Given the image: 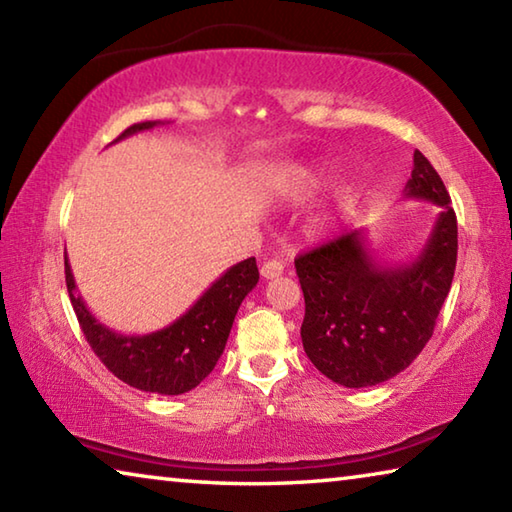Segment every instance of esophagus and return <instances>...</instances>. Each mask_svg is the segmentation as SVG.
Segmentation results:
<instances>
[{
    "instance_id": "esophagus-1",
    "label": "esophagus",
    "mask_w": 512,
    "mask_h": 512,
    "mask_svg": "<svg viewBox=\"0 0 512 512\" xmlns=\"http://www.w3.org/2000/svg\"><path fill=\"white\" fill-rule=\"evenodd\" d=\"M259 273H262L264 280H273V277H280L284 273V264L277 262V259H268V262H264L262 268H259Z\"/></svg>"
}]
</instances>
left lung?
I'll return each mask as SVG.
<instances>
[{
  "label": "left lung",
  "instance_id": "left-lung-1",
  "mask_svg": "<svg viewBox=\"0 0 512 512\" xmlns=\"http://www.w3.org/2000/svg\"><path fill=\"white\" fill-rule=\"evenodd\" d=\"M406 198L440 207L427 244L406 264H379L368 232L352 230L296 259L305 320L300 336L309 361L345 388H366L409 368L431 339L452 289L458 228L438 171L420 151Z\"/></svg>",
  "mask_w": 512,
  "mask_h": 512
}]
</instances>
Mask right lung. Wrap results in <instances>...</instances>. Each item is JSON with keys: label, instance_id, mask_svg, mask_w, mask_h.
Returning <instances> with one entry per match:
<instances>
[{"label": "right lung", "instance_id": "add662e5", "mask_svg": "<svg viewBox=\"0 0 512 512\" xmlns=\"http://www.w3.org/2000/svg\"><path fill=\"white\" fill-rule=\"evenodd\" d=\"M155 126H162V121L133 124L115 142ZM65 282L85 339L112 375L146 393L183 395L214 370L228 343L239 305L257 287L259 271L255 257L230 266L183 316L151 334H119L94 318L76 293L67 255Z\"/></svg>", "mask_w": 512, "mask_h": 512}]
</instances>
